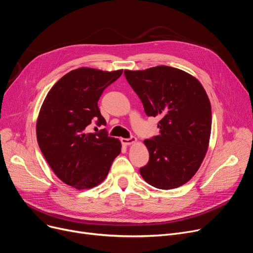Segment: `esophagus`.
<instances>
[{
    "mask_svg": "<svg viewBox=\"0 0 253 253\" xmlns=\"http://www.w3.org/2000/svg\"><path fill=\"white\" fill-rule=\"evenodd\" d=\"M135 141H136L135 136H131L129 138H121V142H122V144L125 146H129L131 144H133V142H135Z\"/></svg>",
    "mask_w": 253,
    "mask_h": 253,
    "instance_id": "esophagus-1",
    "label": "esophagus"
}]
</instances>
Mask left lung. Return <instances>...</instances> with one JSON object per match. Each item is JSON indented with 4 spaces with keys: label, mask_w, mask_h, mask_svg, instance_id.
Here are the masks:
<instances>
[{
    "label": "left lung",
    "mask_w": 253,
    "mask_h": 253,
    "mask_svg": "<svg viewBox=\"0 0 253 253\" xmlns=\"http://www.w3.org/2000/svg\"><path fill=\"white\" fill-rule=\"evenodd\" d=\"M148 117H160L159 135L144 142L147 166L139 169L144 180L158 189L187 183L206 156L211 134V103L202 84L183 70L157 66L124 71Z\"/></svg>",
    "instance_id": "8db88e82"
}]
</instances>
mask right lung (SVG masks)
Masks as SVG:
<instances>
[{"label":"right lung","instance_id":"add662e5","mask_svg":"<svg viewBox=\"0 0 253 253\" xmlns=\"http://www.w3.org/2000/svg\"><path fill=\"white\" fill-rule=\"evenodd\" d=\"M122 73L85 67L72 70L54 84L40 108L39 148L57 177L75 189L100 184L121 152L119 139L108 136L105 129L89 132V125L106 124L98 100Z\"/></svg>","mask_w":253,"mask_h":253}]
</instances>
